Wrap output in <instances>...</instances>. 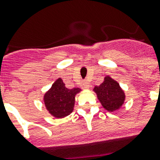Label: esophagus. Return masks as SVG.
Masks as SVG:
<instances>
[{
    "instance_id": "obj_1",
    "label": "esophagus",
    "mask_w": 160,
    "mask_h": 160,
    "mask_svg": "<svg viewBox=\"0 0 160 160\" xmlns=\"http://www.w3.org/2000/svg\"><path fill=\"white\" fill-rule=\"evenodd\" d=\"M89 83H88L87 80H83L82 82H81V88H83V89H88L89 88Z\"/></svg>"
}]
</instances>
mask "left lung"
Listing matches in <instances>:
<instances>
[{
  "label": "left lung",
  "instance_id": "obj_1",
  "mask_svg": "<svg viewBox=\"0 0 160 160\" xmlns=\"http://www.w3.org/2000/svg\"><path fill=\"white\" fill-rule=\"evenodd\" d=\"M93 91L104 108L109 112L116 111L120 108L126 98L119 84L110 76L105 77L103 82L99 86H96Z\"/></svg>",
  "mask_w": 160,
  "mask_h": 160
}]
</instances>
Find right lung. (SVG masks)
<instances>
[{
  "mask_svg": "<svg viewBox=\"0 0 160 160\" xmlns=\"http://www.w3.org/2000/svg\"><path fill=\"white\" fill-rule=\"evenodd\" d=\"M80 92L78 88H67L63 80L59 78L44 95L46 108L53 117L64 118L73 110L75 95Z\"/></svg>",
  "mask_w": 160,
  "mask_h": 160,
  "instance_id": "add662e5",
  "label": "right lung"
}]
</instances>
